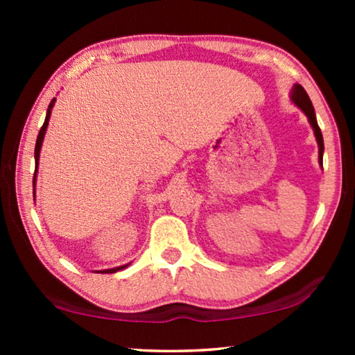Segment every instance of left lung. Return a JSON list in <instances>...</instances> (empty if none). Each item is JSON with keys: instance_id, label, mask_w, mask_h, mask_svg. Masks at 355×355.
I'll use <instances>...</instances> for the list:
<instances>
[{"instance_id": "1", "label": "left lung", "mask_w": 355, "mask_h": 355, "mask_svg": "<svg viewBox=\"0 0 355 355\" xmlns=\"http://www.w3.org/2000/svg\"><path fill=\"white\" fill-rule=\"evenodd\" d=\"M291 101H293V103L297 106V108L302 111L305 116H307L309 123H310V125H312L315 139H317V144H318V163H320V166L323 168V150H324L323 135H322V130H320V128H318L317 116H315L312 101H310L307 92L304 90V87L300 84H294L293 90H291Z\"/></svg>"}]
</instances>
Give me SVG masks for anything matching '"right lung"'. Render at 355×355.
Wrapping results in <instances>:
<instances>
[{
  "label": "right lung",
  "instance_id": "1",
  "mask_svg": "<svg viewBox=\"0 0 355 355\" xmlns=\"http://www.w3.org/2000/svg\"><path fill=\"white\" fill-rule=\"evenodd\" d=\"M55 101L56 98H53L50 101V105H48V110H46V118H45V123H43L40 132H38V137H37V144H35V173H33V197H35V184H37V173H38V159H40V150H42V144H43V139H45V134H46V128H48V123H50V116H51V110L53 106H55ZM35 200V198H33ZM128 265H123V266H116V268H111V270H103V271H98V273H116V271L119 270H124L128 268Z\"/></svg>",
  "mask_w": 355,
  "mask_h": 355
}]
</instances>
